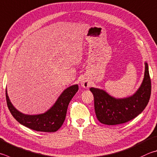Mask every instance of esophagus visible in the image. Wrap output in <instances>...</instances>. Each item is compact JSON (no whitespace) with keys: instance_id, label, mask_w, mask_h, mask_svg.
Returning <instances> with one entry per match:
<instances>
[{"instance_id":"1","label":"esophagus","mask_w":157,"mask_h":157,"mask_svg":"<svg viewBox=\"0 0 157 157\" xmlns=\"http://www.w3.org/2000/svg\"><path fill=\"white\" fill-rule=\"evenodd\" d=\"M81 86L83 88H88L90 86V82L88 79L86 78H83L82 79L81 82H80Z\"/></svg>"}]
</instances>
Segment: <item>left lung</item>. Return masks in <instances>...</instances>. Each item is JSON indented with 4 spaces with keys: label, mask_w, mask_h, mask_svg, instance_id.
Instances as JSON below:
<instances>
[{
    "label": "left lung",
    "mask_w": 157,
    "mask_h": 157,
    "mask_svg": "<svg viewBox=\"0 0 157 157\" xmlns=\"http://www.w3.org/2000/svg\"><path fill=\"white\" fill-rule=\"evenodd\" d=\"M97 118L105 125H118L132 120L143 112L151 95V80L148 64L145 62L144 78L141 86L132 95L115 98L106 91L91 87Z\"/></svg>",
    "instance_id": "left-lung-1"
}]
</instances>
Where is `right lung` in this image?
<instances>
[{
    "label": "right lung",
    "instance_id": "add662e5",
    "mask_svg": "<svg viewBox=\"0 0 157 157\" xmlns=\"http://www.w3.org/2000/svg\"><path fill=\"white\" fill-rule=\"evenodd\" d=\"M78 84L67 88L59 96L55 104L45 113L38 115H27L20 112L11 104L6 88L7 106L16 120L23 126L39 132H56L63 124L69 102L78 92Z\"/></svg>",
    "mask_w": 157,
    "mask_h": 157
}]
</instances>
